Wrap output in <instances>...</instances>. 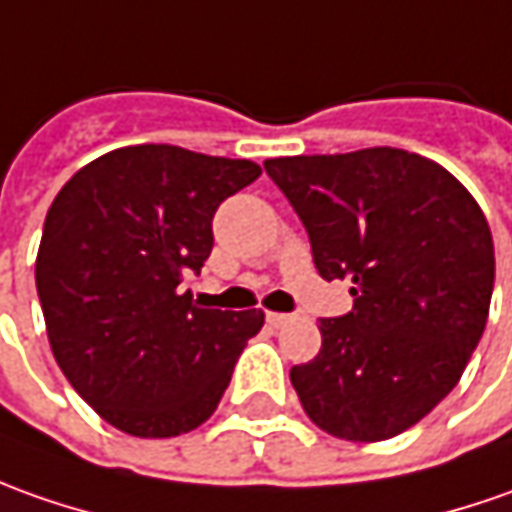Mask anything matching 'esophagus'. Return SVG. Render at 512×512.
I'll use <instances>...</instances> for the list:
<instances>
[{"mask_svg": "<svg viewBox=\"0 0 512 512\" xmlns=\"http://www.w3.org/2000/svg\"><path fill=\"white\" fill-rule=\"evenodd\" d=\"M293 321V315H287V312H267V324L270 327H284V324H290Z\"/></svg>", "mask_w": 512, "mask_h": 512, "instance_id": "1", "label": "esophagus"}]
</instances>
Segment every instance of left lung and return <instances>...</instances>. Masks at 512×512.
<instances>
[{
	"mask_svg": "<svg viewBox=\"0 0 512 512\" xmlns=\"http://www.w3.org/2000/svg\"><path fill=\"white\" fill-rule=\"evenodd\" d=\"M264 171L310 233L321 279L349 281L355 298L290 369L298 400L338 440H392L454 389L485 332L488 219L451 171L403 149L273 157Z\"/></svg>",
	"mask_w": 512,
	"mask_h": 512,
	"instance_id": "left-lung-1",
	"label": "left lung"
}]
</instances>
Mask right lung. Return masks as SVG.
Returning <instances> with one entry per match:
<instances>
[{
  "label": "right lung",
  "instance_id": "1",
  "mask_svg": "<svg viewBox=\"0 0 512 512\" xmlns=\"http://www.w3.org/2000/svg\"><path fill=\"white\" fill-rule=\"evenodd\" d=\"M262 168L143 143L92 160L47 211L36 290L50 349L106 423L163 440L219 406L262 310H202L183 293L214 248L219 202Z\"/></svg>",
  "mask_w": 512,
  "mask_h": 512
}]
</instances>
